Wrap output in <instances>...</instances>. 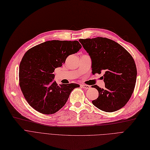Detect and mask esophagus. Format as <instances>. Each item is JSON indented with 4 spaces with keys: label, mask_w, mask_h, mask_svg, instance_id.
<instances>
[{
    "label": "esophagus",
    "mask_w": 150,
    "mask_h": 150,
    "mask_svg": "<svg viewBox=\"0 0 150 150\" xmlns=\"http://www.w3.org/2000/svg\"><path fill=\"white\" fill-rule=\"evenodd\" d=\"M81 87L85 89H88L90 88V86L89 85H86V84H81Z\"/></svg>",
    "instance_id": "1"
}]
</instances>
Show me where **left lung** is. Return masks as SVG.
<instances>
[{"label": "left lung", "instance_id": "obj_1", "mask_svg": "<svg viewBox=\"0 0 150 150\" xmlns=\"http://www.w3.org/2000/svg\"><path fill=\"white\" fill-rule=\"evenodd\" d=\"M91 57L93 74L104 71L105 88L94 85L99 97L92 101L97 108L113 112L125 106L134 92L137 68L133 57L117 42L107 38L80 39Z\"/></svg>", "mask_w": 150, "mask_h": 150}]
</instances>
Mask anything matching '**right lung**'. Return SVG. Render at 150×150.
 Returning <instances> with one entry per match:
<instances>
[{"instance_id": "right-lung-1", "label": "right lung", "mask_w": 150, "mask_h": 150, "mask_svg": "<svg viewBox=\"0 0 150 150\" xmlns=\"http://www.w3.org/2000/svg\"><path fill=\"white\" fill-rule=\"evenodd\" d=\"M81 48L76 40H51L25 53L19 65V86L25 100L37 112L55 113L66 104L72 90L80 87L75 83L57 84L53 71Z\"/></svg>"}]
</instances>
